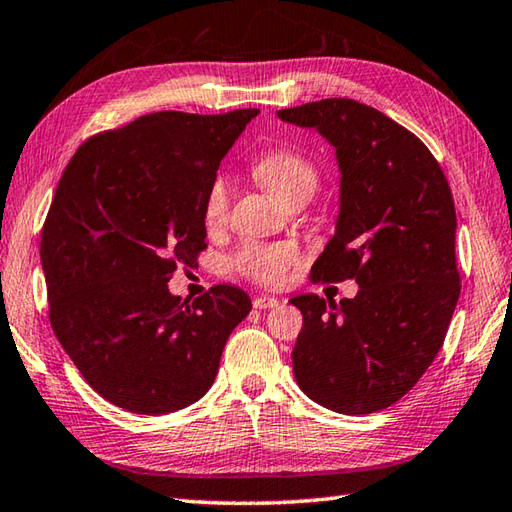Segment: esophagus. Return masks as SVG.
Here are the masks:
<instances>
[{
    "label": "esophagus",
    "instance_id": "1",
    "mask_svg": "<svg viewBox=\"0 0 512 512\" xmlns=\"http://www.w3.org/2000/svg\"><path fill=\"white\" fill-rule=\"evenodd\" d=\"M278 305V298L274 296H256L254 298V307L256 310H269V307H276Z\"/></svg>",
    "mask_w": 512,
    "mask_h": 512
}]
</instances>
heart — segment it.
I'll return each instance as SVG.
<instances>
[{"instance_id":"heart-1","label":"heart","mask_w":512,"mask_h":512,"mask_svg":"<svg viewBox=\"0 0 512 512\" xmlns=\"http://www.w3.org/2000/svg\"><path fill=\"white\" fill-rule=\"evenodd\" d=\"M254 176L272 196L287 205L296 198H312L318 187V169L314 162L292 147L269 149L254 162ZM229 180L216 176L205 194L202 218L209 229L220 227L227 218ZM298 263V249L292 243H256L249 240L234 256V267L240 274L260 285H278L289 269Z\"/></svg>"}]
</instances>
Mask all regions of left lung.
Here are the masks:
<instances>
[{
  "label": "left lung",
  "instance_id": "left-lung-1",
  "mask_svg": "<svg viewBox=\"0 0 512 512\" xmlns=\"http://www.w3.org/2000/svg\"><path fill=\"white\" fill-rule=\"evenodd\" d=\"M276 115L321 133L341 171L339 218L312 278L359 283L341 303L289 301L303 314L296 383L327 410H383L435 361L459 301L448 180L426 144L368 104L330 98Z\"/></svg>",
  "mask_w": 512,
  "mask_h": 512
}]
</instances>
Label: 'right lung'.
I'll return each instance as SVG.
<instances>
[{"instance_id": "obj_1", "label": "right lung", "mask_w": 512, "mask_h": 512, "mask_svg": "<svg viewBox=\"0 0 512 512\" xmlns=\"http://www.w3.org/2000/svg\"><path fill=\"white\" fill-rule=\"evenodd\" d=\"M256 115H142L86 140L62 173L40 247L48 316L86 383L113 406L136 414L191 406L252 310L234 285L189 303L167 283L207 247L205 194Z\"/></svg>"}]
</instances>
